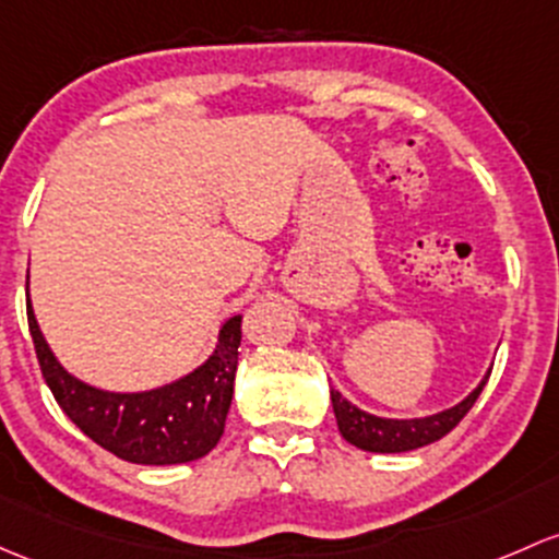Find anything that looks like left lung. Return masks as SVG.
<instances>
[{
    "label": "left lung",
    "mask_w": 559,
    "mask_h": 559,
    "mask_svg": "<svg viewBox=\"0 0 559 559\" xmlns=\"http://www.w3.org/2000/svg\"><path fill=\"white\" fill-rule=\"evenodd\" d=\"M487 378H490V372L455 407L426 415V418H378V415L364 413L356 404H350L337 388H329V396H332L334 418H337V428L345 442L367 452H409L437 442L466 418V413L479 399Z\"/></svg>",
    "instance_id": "obj_1"
}]
</instances>
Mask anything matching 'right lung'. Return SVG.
I'll list each match as a JSON object with an SVG mask.
<instances>
[{
  "label": "right lung",
  "mask_w": 559,
  "mask_h": 559,
  "mask_svg": "<svg viewBox=\"0 0 559 559\" xmlns=\"http://www.w3.org/2000/svg\"><path fill=\"white\" fill-rule=\"evenodd\" d=\"M28 295V278H26ZM28 332L39 369L58 407L85 437L111 455L141 466H174L209 455L225 433L238 369L240 316L219 329L216 348L198 369L152 391L117 393L82 383L61 367L39 332L32 299L26 297Z\"/></svg>",
  "instance_id": "right-lung-1"
}]
</instances>
